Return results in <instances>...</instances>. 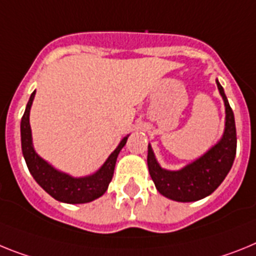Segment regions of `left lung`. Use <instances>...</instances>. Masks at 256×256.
Here are the masks:
<instances>
[{
	"label": "left lung",
	"instance_id": "left-lung-1",
	"mask_svg": "<svg viewBox=\"0 0 256 256\" xmlns=\"http://www.w3.org/2000/svg\"><path fill=\"white\" fill-rule=\"evenodd\" d=\"M216 85L226 106V128L220 140L205 154L180 170L171 171L160 166L152 148L148 146L146 162L150 178L157 190L168 198L178 202H193L205 198L220 186L232 168L237 148L234 114L218 80Z\"/></svg>",
	"mask_w": 256,
	"mask_h": 256
}]
</instances>
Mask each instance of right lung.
Segmentation results:
<instances>
[{"label":"right lung","instance_id":"obj_1","mask_svg":"<svg viewBox=\"0 0 256 256\" xmlns=\"http://www.w3.org/2000/svg\"><path fill=\"white\" fill-rule=\"evenodd\" d=\"M36 91L30 95L28 104L26 106V112L22 117L20 122V136H22V150H23L24 160L28 166V170L34 178V180L55 200L66 204H86L99 198L108 190L110 180L114 172V166L120 150L128 142L125 136L118 144V146L110 153L96 172L92 175L82 178H73L70 175L62 172L46 162L36 153L32 143V131L30 125V112L34 99Z\"/></svg>","mask_w":256,"mask_h":256}]
</instances>
